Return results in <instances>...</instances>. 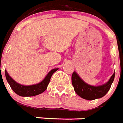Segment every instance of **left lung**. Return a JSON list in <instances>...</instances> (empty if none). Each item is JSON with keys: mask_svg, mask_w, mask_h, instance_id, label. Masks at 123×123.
I'll use <instances>...</instances> for the list:
<instances>
[{"mask_svg": "<svg viewBox=\"0 0 123 123\" xmlns=\"http://www.w3.org/2000/svg\"><path fill=\"white\" fill-rule=\"evenodd\" d=\"M115 79V73L109 81L102 85L94 86L86 83L75 71L72 74V84L74 91L80 97L86 100H94L104 97L109 91Z\"/></svg>", "mask_w": 123, "mask_h": 123, "instance_id": "left-lung-1", "label": "left lung"}]
</instances>
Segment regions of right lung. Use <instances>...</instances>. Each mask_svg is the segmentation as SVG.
<instances>
[{"instance_id": "add662e5", "label": "right lung", "mask_w": 123, "mask_h": 123, "mask_svg": "<svg viewBox=\"0 0 123 123\" xmlns=\"http://www.w3.org/2000/svg\"><path fill=\"white\" fill-rule=\"evenodd\" d=\"M57 70L58 68L52 69L47 74V76H45V78L41 82L36 85L29 86L22 85L16 82L9 76V74H8L7 71L6 70H5V76L9 85L11 86V88L15 93H17L18 95L21 97H33L41 94L47 89L53 74Z\"/></svg>"}]
</instances>
